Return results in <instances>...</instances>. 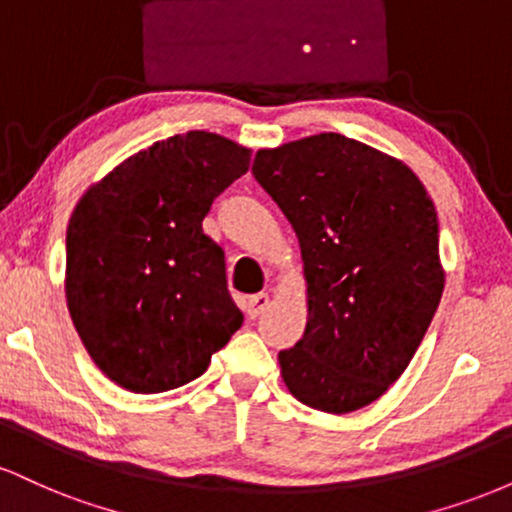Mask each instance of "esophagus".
I'll use <instances>...</instances> for the list:
<instances>
[{"label": "esophagus", "mask_w": 512, "mask_h": 512, "mask_svg": "<svg viewBox=\"0 0 512 512\" xmlns=\"http://www.w3.org/2000/svg\"><path fill=\"white\" fill-rule=\"evenodd\" d=\"M269 303H272V296H269V293H255V296H250L248 303H245V313L250 317H260L264 310L269 308Z\"/></svg>", "instance_id": "esophagus-1"}]
</instances>
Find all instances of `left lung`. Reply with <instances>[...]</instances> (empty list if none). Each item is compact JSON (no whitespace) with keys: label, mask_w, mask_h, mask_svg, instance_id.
<instances>
[{"label":"left lung","mask_w":512,"mask_h":512,"mask_svg":"<svg viewBox=\"0 0 512 512\" xmlns=\"http://www.w3.org/2000/svg\"><path fill=\"white\" fill-rule=\"evenodd\" d=\"M252 173L303 257L308 322L279 351L281 378L325 414L368 407L407 370L443 296L433 199L407 163L334 132L260 149Z\"/></svg>","instance_id":"8db88e82"}]
</instances>
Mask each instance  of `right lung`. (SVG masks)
Segmentation results:
<instances>
[{
    "label": "right lung",
    "instance_id": "add662e5",
    "mask_svg": "<svg viewBox=\"0 0 512 512\" xmlns=\"http://www.w3.org/2000/svg\"><path fill=\"white\" fill-rule=\"evenodd\" d=\"M248 146L175 134L93 182L67 226L64 296L105 378L137 395L199 378L243 325L223 250L204 236L211 202L250 168Z\"/></svg>",
    "mask_w": 512,
    "mask_h": 512
}]
</instances>
